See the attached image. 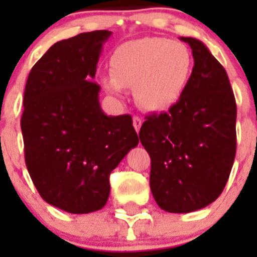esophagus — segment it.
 Segmentation results:
<instances>
[{"mask_svg": "<svg viewBox=\"0 0 257 257\" xmlns=\"http://www.w3.org/2000/svg\"><path fill=\"white\" fill-rule=\"evenodd\" d=\"M142 123H143L142 118L138 117V115H134V118H133V124H134V127H135L136 133H139L140 127H142Z\"/></svg>", "mask_w": 257, "mask_h": 257, "instance_id": "34e87169", "label": "esophagus"}]
</instances>
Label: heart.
<instances>
[{
    "instance_id": "obj_1",
    "label": "heart",
    "mask_w": 257,
    "mask_h": 257,
    "mask_svg": "<svg viewBox=\"0 0 257 257\" xmlns=\"http://www.w3.org/2000/svg\"><path fill=\"white\" fill-rule=\"evenodd\" d=\"M112 76L103 83L113 94L135 86V96L144 108L158 110L178 100L193 73V56L181 42L145 37L118 46L110 58Z\"/></svg>"
}]
</instances>
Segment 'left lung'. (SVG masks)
Wrapping results in <instances>:
<instances>
[{"label": "left lung", "instance_id": "left-lung-1", "mask_svg": "<svg viewBox=\"0 0 257 257\" xmlns=\"http://www.w3.org/2000/svg\"><path fill=\"white\" fill-rule=\"evenodd\" d=\"M194 67L169 112L145 117L139 138L151 156V190L167 212L212 203L225 188L237 148V104L225 69L199 40L181 37Z\"/></svg>", "mask_w": 257, "mask_h": 257}]
</instances>
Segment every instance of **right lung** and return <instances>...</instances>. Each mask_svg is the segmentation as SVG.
Wrapping results in <instances>:
<instances>
[{
    "mask_svg": "<svg viewBox=\"0 0 257 257\" xmlns=\"http://www.w3.org/2000/svg\"><path fill=\"white\" fill-rule=\"evenodd\" d=\"M109 31L52 45L33 65L22 114L26 165L40 196L63 211L88 213L108 201L109 175L139 138L130 114H104L94 82Z\"/></svg>",
    "mask_w": 257,
    "mask_h": 257,
    "instance_id": "obj_1",
    "label": "right lung"
}]
</instances>
